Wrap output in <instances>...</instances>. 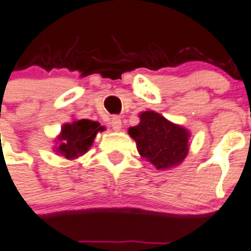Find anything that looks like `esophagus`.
<instances>
[{
  "label": "esophagus",
  "mask_w": 251,
  "mask_h": 251,
  "mask_svg": "<svg viewBox=\"0 0 251 251\" xmlns=\"http://www.w3.org/2000/svg\"><path fill=\"white\" fill-rule=\"evenodd\" d=\"M111 126L115 131H119V129L122 128V119L119 116H113L111 120Z\"/></svg>",
  "instance_id": "34e87169"
}]
</instances>
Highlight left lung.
Returning <instances> with one entry per match:
<instances>
[{
    "label": "left lung",
    "instance_id": "left-lung-1",
    "mask_svg": "<svg viewBox=\"0 0 251 251\" xmlns=\"http://www.w3.org/2000/svg\"><path fill=\"white\" fill-rule=\"evenodd\" d=\"M128 132L136 142L140 155L157 169L178 165L189 150V132L152 111L140 113V123Z\"/></svg>",
    "mask_w": 251,
    "mask_h": 251
}]
</instances>
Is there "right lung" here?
I'll return each instance as SVG.
<instances>
[{"label":"right lung","mask_w":251,"mask_h":251,"mask_svg":"<svg viewBox=\"0 0 251 251\" xmlns=\"http://www.w3.org/2000/svg\"><path fill=\"white\" fill-rule=\"evenodd\" d=\"M102 129L104 127H101L99 123L86 119L73 122L72 124H65L59 136L60 145L58 152L67 159L82 155L92 146L96 134Z\"/></svg>","instance_id":"1"}]
</instances>
